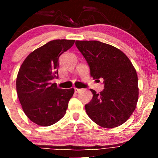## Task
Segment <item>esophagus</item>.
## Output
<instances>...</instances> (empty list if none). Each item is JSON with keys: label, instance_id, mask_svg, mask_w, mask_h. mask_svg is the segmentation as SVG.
<instances>
[{"label": "esophagus", "instance_id": "esophagus-1", "mask_svg": "<svg viewBox=\"0 0 158 158\" xmlns=\"http://www.w3.org/2000/svg\"><path fill=\"white\" fill-rule=\"evenodd\" d=\"M74 90H75V92L76 93H79V92L81 91V89H79V88H74Z\"/></svg>", "mask_w": 158, "mask_h": 158}]
</instances>
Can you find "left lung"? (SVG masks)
<instances>
[{
  "label": "left lung",
  "instance_id": "1",
  "mask_svg": "<svg viewBox=\"0 0 158 158\" xmlns=\"http://www.w3.org/2000/svg\"><path fill=\"white\" fill-rule=\"evenodd\" d=\"M76 46L89 65L94 79H104L99 94L90 89L93 98L85 110L94 123L103 128L122 125L131 117L138 100L137 72L124 52L99 41H77Z\"/></svg>",
  "mask_w": 158,
  "mask_h": 158
}]
</instances>
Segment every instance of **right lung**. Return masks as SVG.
<instances>
[{"label": "right lung", "mask_w": 158, "mask_h": 158, "mask_svg": "<svg viewBox=\"0 0 158 158\" xmlns=\"http://www.w3.org/2000/svg\"><path fill=\"white\" fill-rule=\"evenodd\" d=\"M75 40L56 39L36 49L25 59L16 79L20 103L27 117L41 126L55 124L64 116L73 88L60 89L51 80L58 77L59 58Z\"/></svg>", "instance_id": "obj_1"}]
</instances>
